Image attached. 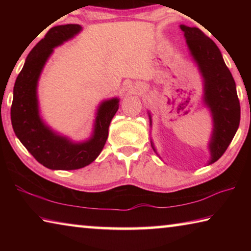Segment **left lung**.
<instances>
[{"instance_id":"left-lung-1","label":"left lung","mask_w":251,"mask_h":251,"mask_svg":"<svg viewBox=\"0 0 251 251\" xmlns=\"http://www.w3.org/2000/svg\"><path fill=\"white\" fill-rule=\"evenodd\" d=\"M180 28L205 80L203 99L214 118V133L209 144V164H212L224 155L239 127L240 104L236 84L214 41L198 27L180 25Z\"/></svg>"}]
</instances>
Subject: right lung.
Masks as SVG:
<instances>
[{
	"mask_svg": "<svg viewBox=\"0 0 251 251\" xmlns=\"http://www.w3.org/2000/svg\"><path fill=\"white\" fill-rule=\"evenodd\" d=\"M78 24L58 25L49 29L34 46L15 80L11 122L14 133L40 164L50 169L72 171L90 165L103 151L110 121L118 109V100L104 101L97 112L94 135L90 141L74 144L53 133L39 115L36 86L45 62L55 46L80 31Z\"/></svg>",
	"mask_w": 251,
	"mask_h": 251,
	"instance_id": "obj_1",
	"label": "right lung"
}]
</instances>
